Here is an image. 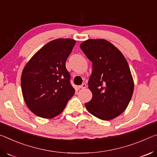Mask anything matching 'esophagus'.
Listing matches in <instances>:
<instances>
[{
  "label": "esophagus",
  "instance_id": "obj_1",
  "mask_svg": "<svg viewBox=\"0 0 157 157\" xmlns=\"http://www.w3.org/2000/svg\"><path fill=\"white\" fill-rule=\"evenodd\" d=\"M86 87H87L86 84V83H83V84H82L81 86H79V88H81V89H84V88H86Z\"/></svg>",
  "mask_w": 157,
  "mask_h": 157
}]
</instances>
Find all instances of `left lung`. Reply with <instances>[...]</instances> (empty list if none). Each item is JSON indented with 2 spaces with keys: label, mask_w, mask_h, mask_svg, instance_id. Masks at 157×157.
<instances>
[{
  "label": "left lung",
  "mask_w": 157,
  "mask_h": 157,
  "mask_svg": "<svg viewBox=\"0 0 157 157\" xmlns=\"http://www.w3.org/2000/svg\"><path fill=\"white\" fill-rule=\"evenodd\" d=\"M80 48L92 63L88 81L92 97L85 106L99 119H114L127 109L134 88L127 61L106 40H88L81 44Z\"/></svg>",
  "instance_id": "obj_1"
}]
</instances>
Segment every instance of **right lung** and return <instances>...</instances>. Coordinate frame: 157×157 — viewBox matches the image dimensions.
Returning <instances> with one entry per match:
<instances>
[{"label": "right lung", "mask_w": 157, "mask_h": 157, "mask_svg": "<svg viewBox=\"0 0 157 157\" xmlns=\"http://www.w3.org/2000/svg\"><path fill=\"white\" fill-rule=\"evenodd\" d=\"M75 44L69 38L51 41L23 69V97L28 109L37 116L47 119L57 116L74 94L65 63Z\"/></svg>", "instance_id": "right-lung-1"}]
</instances>
